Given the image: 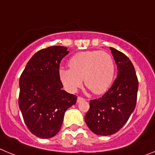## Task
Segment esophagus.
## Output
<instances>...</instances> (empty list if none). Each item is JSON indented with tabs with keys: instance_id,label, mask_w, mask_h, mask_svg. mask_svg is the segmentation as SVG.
Returning a JSON list of instances; mask_svg holds the SVG:
<instances>
[{
	"instance_id": "esophagus-1",
	"label": "esophagus",
	"mask_w": 155,
	"mask_h": 155,
	"mask_svg": "<svg viewBox=\"0 0 155 155\" xmlns=\"http://www.w3.org/2000/svg\"><path fill=\"white\" fill-rule=\"evenodd\" d=\"M84 98H81V97H78V99H77V102L78 103H79V102H83V101H84Z\"/></svg>"
}]
</instances>
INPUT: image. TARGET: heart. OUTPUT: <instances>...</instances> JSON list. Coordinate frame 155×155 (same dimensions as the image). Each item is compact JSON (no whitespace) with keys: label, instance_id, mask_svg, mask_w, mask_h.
Here are the masks:
<instances>
[{"label":"heart","instance_id":"1","mask_svg":"<svg viewBox=\"0 0 155 155\" xmlns=\"http://www.w3.org/2000/svg\"><path fill=\"white\" fill-rule=\"evenodd\" d=\"M69 66L71 69L59 70V78L69 92H75L84 80V84L92 92L103 94L114 81L115 63L106 52L90 50L76 53L70 60Z\"/></svg>","mask_w":155,"mask_h":155}]
</instances>
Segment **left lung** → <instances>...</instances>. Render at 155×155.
I'll return each instance as SVG.
<instances>
[{
	"label": "left lung",
	"mask_w": 155,
	"mask_h": 155,
	"mask_svg": "<svg viewBox=\"0 0 155 155\" xmlns=\"http://www.w3.org/2000/svg\"><path fill=\"white\" fill-rule=\"evenodd\" d=\"M116 66L117 77L103 96L90 101L85 123L94 134L109 136L118 132L129 120L136 106L138 80L130 59L109 47Z\"/></svg>",
	"instance_id": "1"
}]
</instances>
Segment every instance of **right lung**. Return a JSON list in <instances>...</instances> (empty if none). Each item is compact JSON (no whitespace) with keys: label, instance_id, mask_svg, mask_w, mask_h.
Returning a JSON list of instances; mask_svg holds the SVG:
<instances>
[{"label":"right lung","instance_id":"1","mask_svg":"<svg viewBox=\"0 0 155 155\" xmlns=\"http://www.w3.org/2000/svg\"><path fill=\"white\" fill-rule=\"evenodd\" d=\"M69 51L65 46L46 48L29 60L19 79L18 105L30 132L48 139L60 131L64 113L77 96L62 89L61 61Z\"/></svg>","mask_w":155,"mask_h":155}]
</instances>
